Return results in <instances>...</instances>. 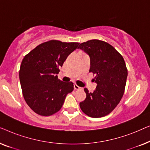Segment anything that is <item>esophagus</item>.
Segmentation results:
<instances>
[{"label": "esophagus", "mask_w": 150, "mask_h": 150, "mask_svg": "<svg viewBox=\"0 0 150 150\" xmlns=\"http://www.w3.org/2000/svg\"><path fill=\"white\" fill-rule=\"evenodd\" d=\"M74 88L75 90H81V89H83V88L81 87H79V86H78L76 84H74Z\"/></svg>", "instance_id": "esophagus-1"}]
</instances>
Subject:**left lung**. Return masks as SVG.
<instances>
[{"label":"left lung","instance_id":"left-lung-1","mask_svg":"<svg viewBox=\"0 0 150 150\" xmlns=\"http://www.w3.org/2000/svg\"><path fill=\"white\" fill-rule=\"evenodd\" d=\"M78 48L89 56V72L96 75L93 80L97 84L92 93L84 89L87 96L80 102V107L91 117L107 115L120 103L124 93L128 76L124 59L114 47L104 41H87Z\"/></svg>","mask_w":150,"mask_h":150}]
</instances>
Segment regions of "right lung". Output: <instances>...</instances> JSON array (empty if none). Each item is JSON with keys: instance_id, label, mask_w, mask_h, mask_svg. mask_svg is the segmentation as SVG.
<instances>
[{"instance_id": "1", "label": "right lung", "mask_w": 150, "mask_h": 150, "mask_svg": "<svg viewBox=\"0 0 150 150\" xmlns=\"http://www.w3.org/2000/svg\"><path fill=\"white\" fill-rule=\"evenodd\" d=\"M79 45L50 40L40 44L24 57L19 71L20 85L26 104L37 114L50 116L56 113L66 96L74 90L72 82L61 81L57 74Z\"/></svg>"}]
</instances>
